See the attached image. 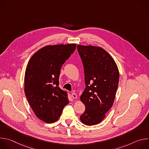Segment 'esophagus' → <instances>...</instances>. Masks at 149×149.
Wrapping results in <instances>:
<instances>
[{
  "instance_id": "obj_1",
  "label": "esophagus",
  "mask_w": 149,
  "mask_h": 149,
  "mask_svg": "<svg viewBox=\"0 0 149 149\" xmlns=\"http://www.w3.org/2000/svg\"><path fill=\"white\" fill-rule=\"evenodd\" d=\"M71 95H72V97L73 98H74V99H75V98H77V94H76L75 93H72V94H71Z\"/></svg>"
}]
</instances>
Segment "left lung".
<instances>
[{
	"mask_svg": "<svg viewBox=\"0 0 149 149\" xmlns=\"http://www.w3.org/2000/svg\"><path fill=\"white\" fill-rule=\"evenodd\" d=\"M83 63L86 89L80 97L86 111L80 120L87 125L101 123L113 105L119 71L113 57L100 47L78 45Z\"/></svg>",
	"mask_w": 149,
	"mask_h": 149,
	"instance_id": "8db88e82",
	"label": "left lung"
}]
</instances>
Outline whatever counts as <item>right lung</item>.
I'll return each instance as SVG.
<instances>
[{
    "mask_svg": "<svg viewBox=\"0 0 149 149\" xmlns=\"http://www.w3.org/2000/svg\"><path fill=\"white\" fill-rule=\"evenodd\" d=\"M77 45H47L31 58L25 74V93L35 116L47 123L56 121L69 103L67 94L59 87L60 70Z\"/></svg>",
    "mask_w": 149,
    "mask_h": 149,
    "instance_id": "1",
    "label": "right lung"
}]
</instances>
